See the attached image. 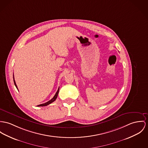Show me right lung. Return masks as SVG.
Listing matches in <instances>:
<instances>
[{
  "mask_svg": "<svg viewBox=\"0 0 148 148\" xmlns=\"http://www.w3.org/2000/svg\"><path fill=\"white\" fill-rule=\"evenodd\" d=\"M13 81H14V83L15 86L16 87L17 89H18V88H17V85H16V82H15V80H14V75H13ZM59 89H60V88H58V90H57V92H56V94L55 95L54 97H53L51 100H50L49 101H48V102H46V103H42V104L38 105L37 106H47V105H49V104L51 103L52 102L55 101L56 100V99H57V96H58V92H59Z\"/></svg>",
  "mask_w": 148,
  "mask_h": 148,
  "instance_id": "add662e5",
  "label": "right lung"
}]
</instances>
